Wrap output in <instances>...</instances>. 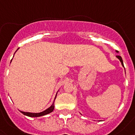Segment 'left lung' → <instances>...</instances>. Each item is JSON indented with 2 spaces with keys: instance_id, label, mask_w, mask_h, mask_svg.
I'll list each match as a JSON object with an SVG mask.
<instances>
[{
  "instance_id": "1",
  "label": "left lung",
  "mask_w": 135,
  "mask_h": 135,
  "mask_svg": "<svg viewBox=\"0 0 135 135\" xmlns=\"http://www.w3.org/2000/svg\"><path fill=\"white\" fill-rule=\"evenodd\" d=\"M116 52H117V53H118V51H116ZM116 57H117V58H118V59L119 60V61H120V62L122 63V66H124V63H123L122 58L121 56H116Z\"/></svg>"
}]
</instances>
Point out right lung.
Returning a JSON list of instances; mask_svg holds the SVG:
<instances>
[{
    "instance_id": "right-lung-1",
    "label": "right lung",
    "mask_w": 135,
    "mask_h": 135,
    "mask_svg": "<svg viewBox=\"0 0 135 135\" xmlns=\"http://www.w3.org/2000/svg\"><path fill=\"white\" fill-rule=\"evenodd\" d=\"M18 50V49H17ZM56 98V95L55 97L54 98V100L53 103H52V105L47 108V109H45V111H42V112H40V113H30V112H24V111H20L22 113H23L24 115H26V116H28V117H40V116H43V115H45L48 114V113H51L52 111H54V101H55V99Z\"/></svg>"
}]
</instances>
